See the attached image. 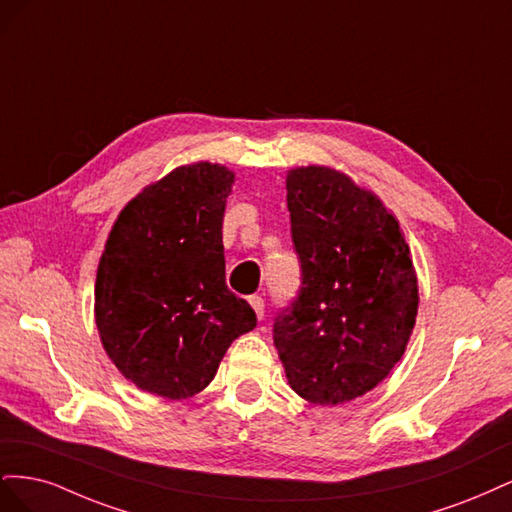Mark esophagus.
<instances>
[{
  "mask_svg": "<svg viewBox=\"0 0 512 512\" xmlns=\"http://www.w3.org/2000/svg\"><path fill=\"white\" fill-rule=\"evenodd\" d=\"M247 301H250V305H252V309H254L258 318L265 316V299L258 297V294H252V297L247 299Z\"/></svg>",
  "mask_w": 512,
  "mask_h": 512,
  "instance_id": "obj_1",
  "label": "esophagus"
}]
</instances>
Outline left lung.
<instances>
[{"mask_svg": "<svg viewBox=\"0 0 512 512\" xmlns=\"http://www.w3.org/2000/svg\"><path fill=\"white\" fill-rule=\"evenodd\" d=\"M286 190L301 288L275 316L273 342L294 393L346 404L406 352L418 312L410 247L382 200L339 170L292 168Z\"/></svg>", "mask_w": 512, "mask_h": 512, "instance_id": "8db88e82", "label": "left lung"}]
</instances>
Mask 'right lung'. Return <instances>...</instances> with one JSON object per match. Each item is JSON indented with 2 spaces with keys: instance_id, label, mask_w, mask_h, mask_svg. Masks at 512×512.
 I'll list each match as a JSON object with an SVG mask.
<instances>
[{
  "instance_id": "right-lung-1",
  "label": "right lung",
  "mask_w": 512,
  "mask_h": 512,
  "mask_svg": "<svg viewBox=\"0 0 512 512\" xmlns=\"http://www.w3.org/2000/svg\"><path fill=\"white\" fill-rule=\"evenodd\" d=\"M235 175L179 166L123 207L96 277V324L138 389L188 399L213 380L256 314L226 286L222 222Z\"/></svg>"
}]
</instances>
